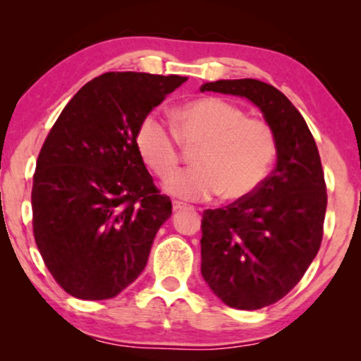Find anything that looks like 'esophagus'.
Segmentation results:
<instances>
[{"label":"esophagus","instance_id":"1","mask_svg":"<svg viewBox=\"0 0 361 361\" xmlns=\"http://www.w3.org/2000/svg\"><path fill=\"white\" fill-rule=\"evenodd\" d=\"M185 207H187V205L184 204V202H179V200H174V202H172V209H174V212L185 209Z\"/></svg>","mask_w":361,"mask_h":361}]
</instances>
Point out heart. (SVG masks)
<instances>
[{
  "label": "heart",
  "mask_w": 361,
  "mask_h": 361,
  "mask_svg": "<svg viewBox=\"0 0 361 361\" xmlns=\"http://www.w3.org/2000/svg\"><path fill=\"white\" fill-rule=\"evenodd\" d=\"M180 145L199 147L194 156L197 167L171 179L167 190L187 200H205L220 192L226 200L245 199L263 184L276 157L273 128L219 97L182 106L176 113L174 131L154 115L137 128V151L162 180L179 169Z\"/></svg>",
  "instance_id": "obj_1"
}]
</instances>
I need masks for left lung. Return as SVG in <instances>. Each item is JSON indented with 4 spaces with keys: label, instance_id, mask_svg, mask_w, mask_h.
Returning a JSON list of instances; mask_svg holds the SVG:
<instances>
[{
    "label": "left lung",
    "instance_id": "8db88e82",
    "mask_svg": "<svg viewBox=\"0 0 361 361\" xmlns=\"http://www.w3.org/2000/svg\"><path fill=\"white\" fill-rule=\"evenodd\" d=\"M202 92L248 98L276 136V167L263 184L202 216V276L228 307L256 310L283 299L322 243L327 209L312 133L284 93L255 78L204 83Z\"/></svg>",
    "mask_w": 361,
    "mask_h": 361
}]
</instances>
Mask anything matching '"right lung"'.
I'll return each instance as SVG.
<instances>
[{"instance_id": "add662e5", "label": "right lung", "mask_w": 361, "mask_h": 361, "mask_svg": "<svg viewBox=\"0 0 361 361\" xmlns=\"http://www.w3.org/2000/svg\"><path fill=\"white\" fill-rule=\"evenodd\" d=\"M185 80L106 72L49 131L34 172L32 231L49 273L73 298L111 299L145 269L172 204L147 172L136 133Z\"/></svg>"}]
</instances>
